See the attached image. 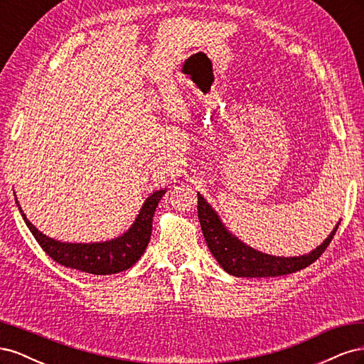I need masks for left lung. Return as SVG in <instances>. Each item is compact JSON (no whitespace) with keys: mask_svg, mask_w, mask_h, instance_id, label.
Segmentation results:
<instances>
[{"mask_svg":"<svg viewBox=\"0 0 364 364\" xmlns=\"http://www.w3.org/2000/svg\"><path fill=\"white\" fill-rule=\"evenodd\" d=\"M197 214L202 226V232L206 245L211 250L214 258L218 261L229 274L238 278H267V277H282V274L294 273L313 264L322 255L325 249L333 241L337 232V226L323 243L302 257L282 258L272 257L267 253H261L246 246L245 243L229 234L223 223L220 222L214 209L206 203L200 194H197Z\"/></svg>","mask_w":364,"mask_h":364,"instance_id":"1","label":"left lung"}]
</instances>
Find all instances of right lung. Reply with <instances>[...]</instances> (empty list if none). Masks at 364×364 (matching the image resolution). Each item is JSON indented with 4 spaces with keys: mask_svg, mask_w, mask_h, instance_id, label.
Listing matches in <instances>:
<instances>
[{
    "mask_svg": "<svg viewBox=\"0 0 364 364\" xmlns=\"http://www.w3.org/2000/svg\"><path fill=\"white\" fill-rule=\"evenodd\" d=\"M164 194L165 190H161L149 197L142 205L135 223L126 234L111 241L90 245L60 243V241L48 238L28 222L19 203H16L27 228L36 238L39 246L60 266L92 274H114L134 266L144 253L151 235L153 214H155V209Z\"/></svg>",
    "mask_w": 364,
    "mask_h": 364,
    "instance_id": "obj_1",
    "label": "right lung"
}]
</instances>
